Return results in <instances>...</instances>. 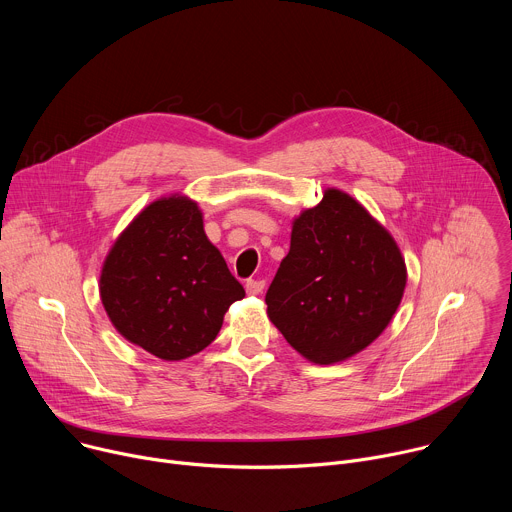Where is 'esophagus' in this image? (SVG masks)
<instances>
[{"instance_id":"esophagus-1","label":"esophagus","mask_w":512,"mask_h":512,"mask_svg":"<svg viewBox=\"0 0 512 512\" xmlns=\"http://www.w3.org/2000/svg\"><path fill=\"white\" fill-rule=\"evenodd\" d=\"M245 287H247V294L249 296H259L261 291H263V287H265V281L263 279H249Z\"/></svg>"}]
</instances>
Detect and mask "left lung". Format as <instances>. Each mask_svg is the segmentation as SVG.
<instances>
[{"label": "left lung", "mask_w": 512, "mask_h": 512, "mask_svg": "<svg viewBox=\"0 0 512 512\" xmlns=\"http://www.w3.org/2000/svg\"><path fill=\"white\" fill-rule=\"evenodd\" d=\"M405 283L391 233L350 194L328 188L294 218L289 253L265 296L267 316L304 358L334 364L383 334Z\"/></svg>", "instance_id": "obj_1"}]
</instances>
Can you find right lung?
I'll return each instance as SVG.
<instances>
[{"mask_svg":"<svg viewBox=\"0 0 512 512\" xmlns=\"http://www.w3.org/2000/svg\"><path fill=\"white\" fill-rule=\"evenodd\" d=\"M99 294L125 340L162 360H182L216 338L245 289L208 241L198 204L172 194L145 206L117 237Z\"/></svg>","mask_w":512,"mask_h":512,"instance_id":"obj_1","label":"right lung"}]
</instances>
